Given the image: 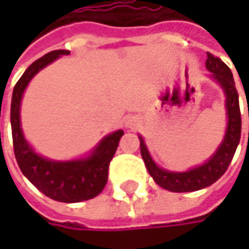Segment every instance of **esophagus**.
<instances>
[{"instance_id": "34e87169", "label": "esophagus", "mask_w": 249, "mask_h": 249, "mask_svg": "<svg viewBox=\"0 0 249 249\" xmlns=\"http://www.w3.org/2000/svg\"><path fill=\"white\" fill-rule=\"evenodd\" d=\"M126 125H128V126H131V128H134L137 124H135V121H134V120H129V121L126 123Z\"/></svg>"}]
</instances>
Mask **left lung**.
Here are the masks:
<instances>
[{"label": "left lung", "instance_id": "left-lung-1", "mask_svg": "<svg viewBox=\"0 0 249 249\" xmlns=\"http://www.w3.org/2000/svg\"><path fill=\"white\" fill-rule=\"evenodd\" d=\"M206 68L212 73L213 79L224 88L226 95V114H228V126L225 134L224 141L216 150V153L202 166L195 167L189 172L183 173H174L167 172L164 169H160L151 159L144 140L140 137V150L142 160L145 163V167L154 181L170 192H195L205 189L211 184H213L218 178H221L226 169L229 167L233 154L236 151V147L241 140V111H239V98L235 88L233 76L231 69L225 65L219 57H215L213 54L208 53L206 59Z\"/></svg>", "mask_w": 249, "mask_h": 249}]
</instances>
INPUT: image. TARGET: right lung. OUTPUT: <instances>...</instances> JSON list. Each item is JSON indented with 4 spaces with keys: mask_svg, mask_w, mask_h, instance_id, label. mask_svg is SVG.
Returning a JSON list of instances; mask_svg holds the SVG:
<instances>
[{
    "mask_svg": "<svg viewBox=\"0 0 249 249\" xmlns=\"http://www.w3.org/2000/svg\"><path fill=\"white\" fill-rule=\"evenodd\" d=\"M62 54H69V50H54L37 59L16 83L11 99V131L14 154L25 177L47 197L57 202L76 203L93 199L104 190L108 181L109 163L124 131L118 129L107 135L89 157L80 160L52 161L34 153L25 141L21 129V98L31 77Z\"/></svg>",
    "mask_w": 249,
    "mask_h": 249,
    "instance_id": "add662e5",
    "label": "right lung"
}]
</instances>
